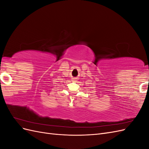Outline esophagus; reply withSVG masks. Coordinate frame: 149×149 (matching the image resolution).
<instances>
[{"label":"esophagus","mask_w":149,"mask_h":149,"mask_svg":"<svg viewBox=\"0 0 149 149\" xmlns=\"http://www.w3.org/2000/svg\"><path fill=\"white\" fill-rule=\"evenodd\" d=\"M73 81H76V78H73Z\"/></svg>","instance_id":"34e87169"}]
</instances>
